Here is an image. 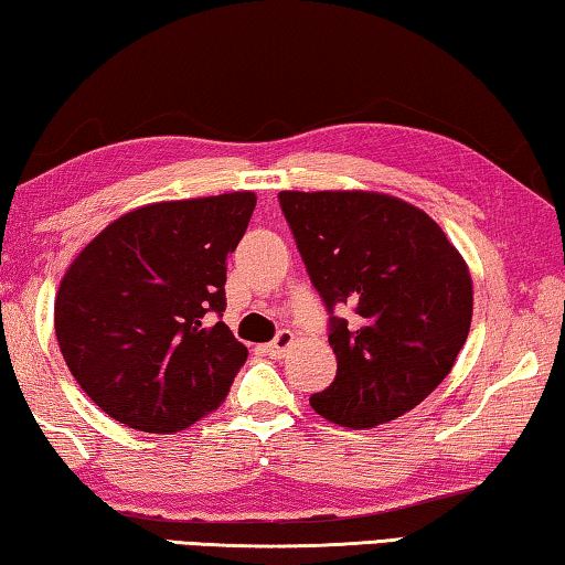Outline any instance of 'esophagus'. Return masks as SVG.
I'll return each mask as SVG.
<instances>
[{"mask_svg":"<svg viewBox=\"0 0 565 565\" xmlns=\"http://www.w3.org/2000/svg\"><path fill=\"white\" fill-rule=\"evenodd\" d=\"M295 341V333L292 331H280L275 335V341H270L265 345V353L273 355V359H282L285 353H288V349Z\"/></svg>","mask_w":565,"mask_h":565,"instance_id":"esophagus-1","label":"esophagus"}]
</instances>
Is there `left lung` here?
Instances as JSON below:
<instances>
[{"mask_svg":"<svg viewBox=\"0 0 565 565\" xmlns=\"http://www.w3.org/2000/svg\"><path fill=\"white\" fill-rule=\"evenodd\" d=\"M312 288L328 310L333 384L310 406L369 429L441 384L472 320V280L431 216L376 192H280ZM349 307L345 321L335 309Z\"/></svg>","mask_w":565,"mask_h":565,"instance_id":"left-lung-1","label":"left lung"}]
</instances>
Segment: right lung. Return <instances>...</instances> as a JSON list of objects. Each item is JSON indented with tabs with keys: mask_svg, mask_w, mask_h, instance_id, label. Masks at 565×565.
<instances>
[{
	"mask_svg": "<svg viewBox=\"0 0 565 565\" xmlns=\"http://www.w3.org/2000/svg\"><path fill=\"white\" fill-rule=\"evenodd\" d=\"M253 192L161 202L108 224L60 282L55 333L77 384L138 431H181L227 396L247 349L222 323Z\"/></svg>",
	"mask_w": 565,
	"mask_h": 565,
	"instance_id": "1",
	"label": "right lung"
}]
</instances>
